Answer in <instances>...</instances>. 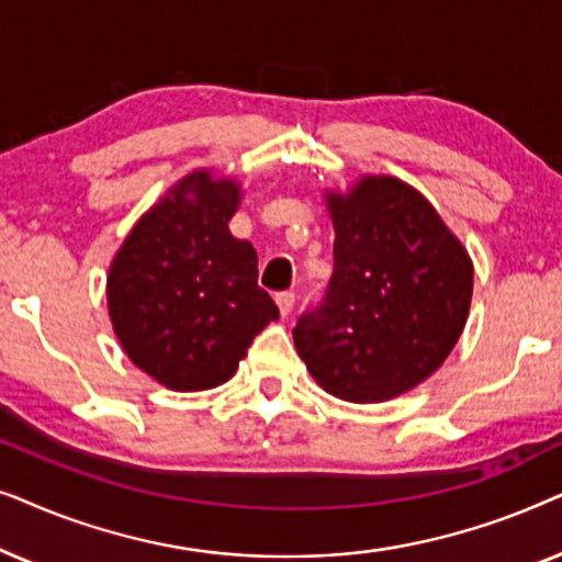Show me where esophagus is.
Here are the masks:
<instances>
[{
  "instance_id": "1",
  "label": "esophagus",
  "mask_w": 562,
  "mask_h": 562,
  "mask_svg": "<svg viewBox=\"0 0 562 562\" xmlns=\"http://www.w3.org/2000/svg\"><path fill=\"white\" fill-rule=\"evenodd\" d=\"M277 305H280V313L282 316H288L290 311H293V305H295V293H290V290H285V293H277Z\"/></svg>"
}]
</instances>
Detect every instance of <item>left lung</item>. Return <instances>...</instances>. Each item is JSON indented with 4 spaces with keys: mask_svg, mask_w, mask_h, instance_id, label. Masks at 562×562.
<instances>
[{
    "mask_svg": "<svg viewBox=\"0 0 562 562\" xmlns=\"http://www.w3.org/2000/svg\"><path fill=\"white\" fill-rule=\"evenodd\" d=\"M334 272L295 324V349L321 387L378 403L445 362L470 311L473 265L437 211L393 177L328 194Z\"/></svg>",
    "mask_w": 562,
    "mask_h": 562,
    "instance_id": "left-lung-1",
    "label": "left lung"
}]
</instances>
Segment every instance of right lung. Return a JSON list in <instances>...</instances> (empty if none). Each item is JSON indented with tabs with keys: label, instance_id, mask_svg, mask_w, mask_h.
<instances>
[{
	"label": "right lung",
	"instance_id": "1",
	"mask_svg": "<svg viewBox=\"0 0 562 562\" xmlns=\"http://www.w3.org/2000/svg\"><path fill=\"white\" fill-rule=\"evenodd\" d=\"M236 207V182L194 171L136 223L110 267L117 339L171 391L226 383L254 336L280 318L257 285V251L228 231Z\"/></svg>",
	"mask_w": 562,
	"mask_h": 562
}]
</instances>
